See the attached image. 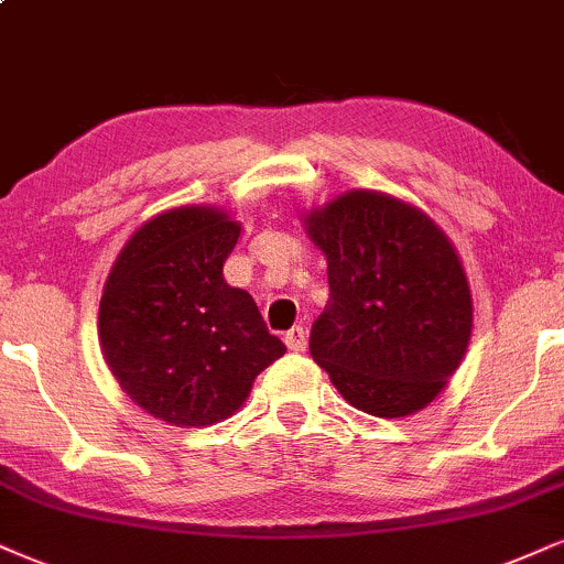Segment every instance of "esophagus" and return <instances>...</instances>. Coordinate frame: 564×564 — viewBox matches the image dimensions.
Masks as SVG:
<instances>
[{
	"mask_svg": "<svg viewBox=\"0 0 564 564\" xmlns=\"http://www.w3.org/2000/svg\"><path fill=\"white\" fill-rule=\"evenodd\" d=\"M284 345H288V350L303 352L305 345H308V332H305L303 326H293V329L284 335Z\"/></svg>",
	"mask_w": 564,
	"mask_h": 564,
	"instance_id": "obj_1",
	"label": "esophagus"
}]
</instances>
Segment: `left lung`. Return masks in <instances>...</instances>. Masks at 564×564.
<instances>
[{
  "label": "left lung",
  "instance_id": "left-lung-1",
  "mask_svg": "<svg viewBox=\"0 0 564 564\" xmlns=\"http://www.w3.org/2000/svg\"><path fill=\"white\" fill-rule=\"evenodd\" d=\"M305 225L329 274L311 356L364 413L402 419L429 405L460 366L474 324L447 235L419 208L371 191L345 193Z\"/></svg>",
  "mask_w": 564,
  "mask_h": 564
}]
</instances>
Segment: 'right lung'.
<instances>
[{
    "label": "right lung",
    "instance_id": "obj_1",
    "mask_svg": "<svg viewBox=\"0 0 564 564\" xmlns=\"http://www.w3.org/2000/svg\"><path fill=\"white\" fill-rule=\"evenodd\" d=\"M238 238L217 208H172L124 242L104 284V358L130 400L175 426L232 415L288 350L253 297L221 276Z\"/></svg>",
    "mask_w": 564,
    "mask_h": 564
}]
</instances>
